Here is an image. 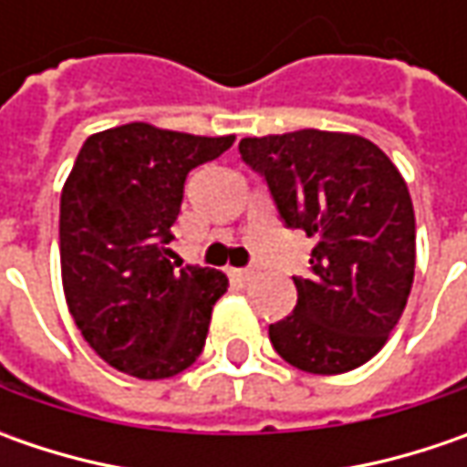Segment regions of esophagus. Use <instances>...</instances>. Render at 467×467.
Segmentation results:
<instances>
[{
    "label": "esophagus",
    "instance_id": "esophagus-1",
    "mask_svg": "<svg viewBox=\"0 0 467 467\" xmlns=\"http://www.w3.org/2000/svg\"><path fill=\"white\" fill-rule=\"evenodd\" d=\"M254 275H257L254 267H236V270H231V278L239 280V283H249V280H254Z\"/></svg>",
    "mask_w": 467,
    "mask_h": 467
}]
</instances>
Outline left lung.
<instances>
[{"label":"left lung","mask_w":467,"mask_h":467,"mask_svg":"<svg viewBox=\"0 0 467 467\" xmlns=\"http://www.w3.org/2000/svg\"><path fill=\"white\" fill-rule=\"evenodd\" d=\"M242 161L288 228L317 239L312 275H294L296 309L270 325L283 361L309 374L367 364L405 309L416 270V215L400 171L358 135L298 130L244 137Z\"/></svg>","instance_id":"8db88e82"}]
</instances>
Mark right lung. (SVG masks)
<instances>
[{"instance_id":"obj_1","label":"right lung","mask_w":467,"mask_h":467,"mask_svg":"<svg viewBox=\"0 0 467 467\" xmlns=\"http://www.w3.org/2000/svg\"><path fill=\"white\" fill-rule=\"evenodd\" d=\"M234 145L142 121L88 137L59 205V254L69 314L109 367L166 379L205 348L228 278L171 262L189 171Z\"/></svg>"}]
</instances>
